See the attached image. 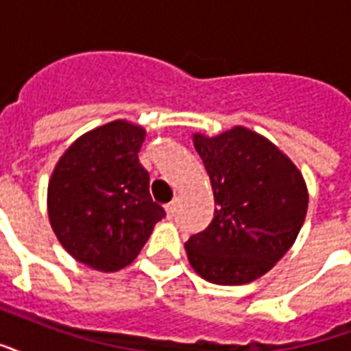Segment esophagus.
<instances>
[{
  "instance_id": "obj_1",
  "label": "esophagus",
  "mask_w": 351,
  "mask_h": 351,
  "mask_svg": "<svg viewBox=\"0 0 351 351\" xmlns=\"http://www.w3.org/2000/svg\"><path fill=\"white\" fill-rule=\"evenodd\" d=\"M176 211V202L173 200V202H169V204H165V213H167V217H173Z\"/></svg>"
}]
</instances>
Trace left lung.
Here are the masks:
<instances>
[{"instance_id": "1", "label": "left lung", "mask_w": 351, "mask_h": 351, "mask_svg": "<svg viewBox=\"0 0 351 351\" xmlns=\"http://www.w3.org/2000/svg\"><path fill=\"white\" fill-rule=\"evenodd\" d=\"M193 145L210 176L215 211L191 235L186 252L195 272L217 285H243L269 272L298 237L307 213L298 167L261 134L245 127Z\"/></svg>"}]
</instances>
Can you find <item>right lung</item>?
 <instances>
[{"mask_svg":"<svg viewBox=\"0 0 351 351\" xmlns=\"http://www.w3.org/2000/svg\"><path fill=\"white\" fill-rule=\"evenodd\" d=\"M143 140L140 125L106 123L73 141L51 175V228L77 261L95 271L132 263L165 217L152 202L149 173L138 158Z\"/></svg>","mask_w":351,"mask_h":351,"instance_id":"obj_1","label":"right lung"}]
</instances>
